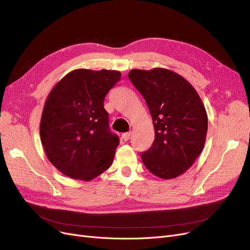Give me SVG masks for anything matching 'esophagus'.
<instances>
[{
    "label": "esophagus",
    "instance_id": "1",
    "mask_svg": "<svg viewBox=\"0 0 250 250\" xmlns=\"http://www.w3.org/2000/svg\"><path fill=\"white\" fill-rule=\"evenodd\" d=\"M130 136H131V132H126V133H123V134H122V138H123L124 141L129 140Z\"/></svg>",
    "mask_w": 250,
    "mask_h": 250
}]
</instances>
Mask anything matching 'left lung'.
Masks as SVG:
<instances>
[{
	"mask_svg": "<svg viewBox=\"0 0 250 250\" xmlns=\"http://www.w3.org/2000/svg\"><path fill=\"white\" fill-rule=\"evenodd\" d=\"M128 77L146 100L154 128L142 163L162 179L182 175L205 146L208 115L203 101L185 78L169 69H132Z\"/></svg>",
	"mask_w": 250,
	"mask_h": 250,
	"instance_id": "obj_1",
	"label": "left lung"
}]
</instances>
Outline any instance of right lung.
<instances>
[{"instance_id": "1", "label": "right lung", "mask_w": 250, "mask_h": 250, "mask_svg": "<svg viewBox=\"0 0 250 250\" xmlns=\"http://www.w3.org/2000/svg\"><path fill=\"white\" fill-rule=\"evenodd\" d=\"M120 78L116 70L76 69L47 96L41 140L47 159L64 175L90 181L110 168L119 138L110 131L104 101Z\"/></svg>"}]
</instances>
